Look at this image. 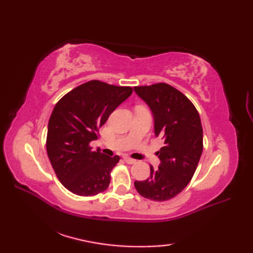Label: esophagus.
I'll use <instances>...</instances> for the list:
<instances>
[{
    "instance_id": "obj_1",
    "label": "esophagus",
    "mask_w": 253,
    "mask_h": 253,
    "mask_svg": "<svg viewBox=\"0 0 253 253\" xmlns=\"http://www.w3.org/2000/svg\"><path fill=\"white\" fill-rule=\"evenodd\" d=\"M124 161H125V162L128 163V164H135V163L137 162L136 160H133V159H131V158H128V157L124 158Z\"/></svg>"
}]
</instances>
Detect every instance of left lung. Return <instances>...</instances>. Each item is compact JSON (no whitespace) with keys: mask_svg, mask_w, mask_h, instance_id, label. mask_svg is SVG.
Wrapping results in <instances>:
<instances>
[{"mask_svg":"<svg viewBox=\"0 0 253 253\" xmlns=\"http://www.w3.org/2000/svg\"><path fill=\"white\" fill-rule=\"evenodd\" d=\"M135 91L154 115L155 136L164 139L157 152L159 169L150 165L146 180L135 181L139 195L153 201H166L185 189L197 169L203 150L200 115L192 102L165 83L138 85Z\"/></svg>","mask_w":253,"mask_h":253,"instance_id":"1","label":"left lung"}]
</instances>
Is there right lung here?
I'll use <instances>...</instances> for the list:
<instances>
[{"instance_id": "add662e5", "label": "right lung", "mask_w": 253, "mask_h": 253, "mask_svg": "<svg viewBox=\"0 0 253 253\" xmlns=\"http://www.w3.org/2000/svg\"><path fill=\"white\" fill-rule=\"evenodd\" d=\"M131 87L90 80L57 102L49 120L46 152L62 185L77 196H95L107 189L118 155L93 151L90 142L99 137L111 113L132 93Z\"/></svg>"}]
</instances>
